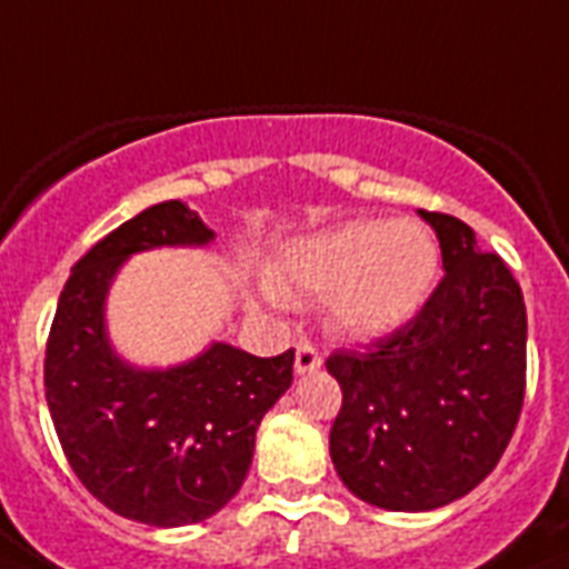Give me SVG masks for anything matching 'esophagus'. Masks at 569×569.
<instances>
[{
    "label": "esophagus",
    "mask_w": 569,
    "mask_h": 569,
    "mask_svg": "<svg viewBox=\"0 0 569 569\" xmlns=\"http://www.w3.org/2000/svg\"><path fill=\"white\" fill-rule=\"evenodd\" d=\"M319 366H321L319 348L312 346V342H298V348H295V372L298 375L316 372Z\"/></svg>",
    "instance_id": "1"
}]
</instances>
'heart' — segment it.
I'll return each instance as SVG.
<instances>
[{
	"instance_id": "heart-1",
	"label": "heart",
	"mask_w": 569,
	"mask_h": 569,
	"mask_svg": "<svg viewBox=\"0 0 569 569\" xmlns=\"http://www.w3.org/2000/svg\"><path fill=\"white\" fill-rule=\"evenodd\" d=\"M437 244L416 221H348L292 241L268 271L286 303L328 301L348 337H378L413 319L437 277Z\"/></svg>"
}]
</instances>
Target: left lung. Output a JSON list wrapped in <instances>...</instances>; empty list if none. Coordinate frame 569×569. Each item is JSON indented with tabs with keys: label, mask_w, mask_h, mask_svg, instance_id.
Listing matches in <instances>:
<instances>
[{
	"label": "left lung",
	"mask_w": 569,
	"mask_h": 569,
	"mask_svg": "<svg viewBox=\"0 0 569 569\" xmlns=\"http://www.w3.org/2000/svg\"><path fill=\"white\" fill-rule=\"evenodd\" d=\"M446 274L413 319L363 348H339L342 387L330 458L363 502L433 511L485 481L526 398V303L511 268L472 227L425 212Z\"/></svg>",
	"instance_id": "8db88e82"
}]
</instances>
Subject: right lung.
<instances>
[{"instance_id": "1", "label": "right lung", "mask_w": 569, "mask_h": 569, "mask_svg": "<svg viewBox=\"0 0 569 569\" xmlns=\"http://www.w3.org/2000/svg\"><path fill=\"white\" fill-rule=\"evenodd\" d=\"M212 236L180 200L120 223L73 266L47 339L43 387L67 463L109 511L159 529L206 520L239 493L259 422L292 387V348L253 357L214 342L168 372L111 351L102 301L120 262Z\"/></svg>"}]
</instances>
